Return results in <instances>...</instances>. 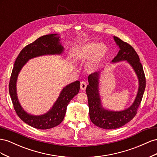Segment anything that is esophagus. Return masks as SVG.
Segmentation results:
<instances>
[{
  "instance_id": "1",
  "label": "esophagus",
  "mask_w": 157,
  "mask_h": 157,
  "mask_svg": "<svg viewBox=\"0 0 157 157\" xmlns=\"http://www.w3.org/2000/svg\"><path fill=\"white\" fill-rule=\"evenodd\" d=\"M86 87H87V83L82 81L81 82V83H80V89H81V90H85V89H86Z\"/></svg>"
}]
</instances>
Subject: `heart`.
I'll return each instance as SVG.
<instances>
[{
    "instance_id": "1",
    "label": "heart",
    "mask_w": 157,
    "mask_h": 157,
    "mask_svg": "<svg viewBox=\"0 0 157 157\" xmlns=\"http://www.w3.org/2000/svg\"><path fill=\"white\" fill-rule=\"evenodd\" d=\"M107 48L103 43H88L77 48L74 57L80 62L88 60L87 68L89 71H94L100 66L102 60L106 55Z\"/></svg>"
}]
</instances>
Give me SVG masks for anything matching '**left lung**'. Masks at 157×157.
Listing matches in <instances>:
<instances>
[{
  "label": "left lung",
  "mask_w": 157,
  "mask_h": 157,
  "mask_svg": "<svg viewBox=\"0 0 157 157\" xmlns=\"http://www.w3.org/2000/svg\"><path fill=\"white\" fill-rule=\"evenodd\" d=\"M120 51L112 63L126 61L132 66L138 79L139 87L135 100L128 109L121 111L105 109L102 105L99 93V79L101 71L94 72L88 76L86 93L88 98L89 117L95 126L102 129H113L122 127L131 121L137 114L145 89V76L140 57L133 48L117 37H113Z\"/></svg>",
  "instance_id": "obj_1"
}]
</instances>
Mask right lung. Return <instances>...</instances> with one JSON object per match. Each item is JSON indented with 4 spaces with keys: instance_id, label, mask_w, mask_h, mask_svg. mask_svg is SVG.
<instances>
[{
    "instance_id": "1",
    "label": "right lung",
    "mask_w": 157,
    "mask_h": 157,
    "mask_svg": "<svg viewBox=\"0 0 157 157\" xmlns=\"http://www.w3.org/2000/svg\"><path fill=\"white\" fill-rule=\"evenodd\" d=\"M64 50V48L60 43L59 35H46L24 47L15 61L9 83V93L17 116L31 127L47 129L59 125L64 120L67 106L79 91L80 82L75 81L62 89L57 100L47 113L41 115H33L25 111L18 101L16 89L18 74L29 60L44 55H60Z\"/></svg>"
}]
</instances>
